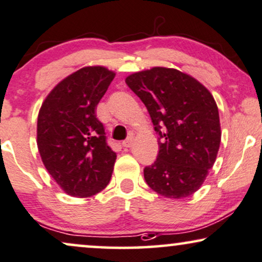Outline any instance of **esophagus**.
<instances>
[{"mask_svg": "<svg viewBox=\"0 0 262 262\" xmlns=\"http://www.w3.org/2000/svg\"><path fill=\"white\" fill-rule=\"evenodd\" d=\"M133 142H134L133 138H128L127 140H124L123 142H122V146H123L124 148H129V147H132V146H133Z\"/></svg>", "mask_w": 262, "mask_h": 262, "instance_id": "esophagus-1", "label": "esophagus"}]
</instances>
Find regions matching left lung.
I'll return each mask as SVG.
<instances>
[{
	"mask_svg": "<svg viewBox=\"0 0 262 262\" xmlns=\"http://www.w3.org/2000/svg\"><path fill=\"white\" fill-rule=\"evenodd\" d=\"M125 82L147 107L159 135L158 157L144 169L146 183L162 196H190L206 180L221 145L213 96L193 76L173 68L133 73Z\"/></svg>",
	"mask_w": 262,
	"mask_h": 262,
	"instance_id": "left-lung-1",
	"label": "left lung"
}]
</instances>
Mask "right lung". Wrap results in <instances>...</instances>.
Masks as SVG:
<instances>
[{"instance_id":"obj_1","label":"right lung","mask_w":262,"mask_h":262,"mask_svg":"<svg viewBox=\"0 0 262 262\" xmlns=\"http://www.w3.org/2000/svg\"><path fill=\"white\" fill-rule=\"evenodd\" d=\"M115 75L103 66L83 67L58 82L40 106L37 145L41 162L71 196H93L110 182L116 153L106 144L96 109Z\"/></svg>"}]
</instances>
